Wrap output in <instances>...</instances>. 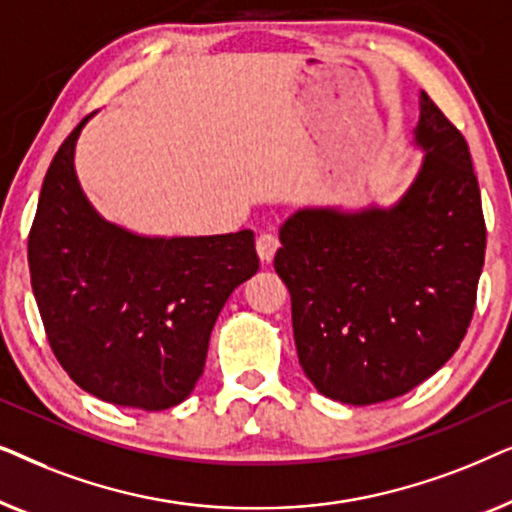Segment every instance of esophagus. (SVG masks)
<instances>
[{
	"instance_id": "obj_1",
	"label": "esophagus",
	"mask_w": 512,
	"mask_h": 512,
	"mask_svg": "<svg viewBox=\"0 0 512 512\" xmlns=\"http://www.w3.org/2000/svg\"><path fill=\"white\" fill-rule=\"evenodd\" d=\"M277 249H279L277 235H272V233H261V235H258L256 251H258V258H261L263 263H272V258H275Z\"/></svg>"
}]
</instances>
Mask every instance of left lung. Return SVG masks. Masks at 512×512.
Segmentation results:
<instances>
[{
  "label": "left lung",
  "mask_w": 512,
  "mask_h": 512,
  "mask_svg": "<svg viewBox=\"0 0 512 512\" xmlns=\"http://www.w3.org/2000/svg\"><path fill=\"white\" fill-rule=\"evenodd\" d=\"M417 179L394 207L300 209L279 230L305 375L333 401L408 394L457 352L473 319L487 228L461 132L419 95Z\"/></svg>",
  "instance_id": "obj_1"
}]
</instances>
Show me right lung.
Instances as JSON below:
<instances>
[{
	"label": "right lung",
	"mask_w": 512,
	"mask_h": 512,
	"mask_svg": "<svg viewBox=\"0 0 512 512\" xmlns=\"http://www.w3.org/2000/svg\"><path fill=\"white\" fill-rule=\"evenodd\" d=\"M76 125L51 160L27 261L55 359L83 391L135 410L191 394L230 293L258 270L254 233L142 237L104 221L74 172Z\"/></svg>",
	"instance_id": "1"
}]
</instances>
